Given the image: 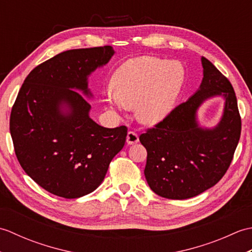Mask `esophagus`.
<instances>
[{"mask_svg":"<svg viewBox=\"0 0 252 252\" xmlns=\"http://www.w3.org/2000/svg\"><path fill=\"white\" fill-rule=\"evenodd\" d=\"M138 141H140V138H138V135L136 134V133L132 132V131L127 133V135H126L127 145H133V144L138 143Z\"/></svg>","mask_w":252,"mask_h":252,"instance_id":"esophagus-1","label":"esophagus"}]
</instances>
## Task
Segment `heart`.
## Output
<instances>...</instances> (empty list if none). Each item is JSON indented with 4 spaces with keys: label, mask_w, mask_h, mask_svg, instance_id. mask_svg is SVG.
Returning a JSON list of instances; mask_svg holds the SVG:
<instances>
[{
    "label": "heart",
    "mask_w": 252,
    "mask_h": 252,
    "mask_svg": "<svg viewBox=\"0 0 252 252\" xmlns=\"http://www.w3.org/2000/svg\"><path fill=\"white\" fill-rule=\"evenodd\" d=\"M183 72L174 63L144 56L126 62L112 78V89L105 92L112 109L135 107L138 120L156 125L169 116L179 97Z\"/></svg>",
    "instance_id": "b5f03b06"
}]
</instances>
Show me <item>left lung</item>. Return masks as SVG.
<instances>
[{
  "label": "left lung",
  "mask_w": 252,
  "mask_h": 252,
  "mask_svg": "<svg viewBox=\"0 0 252 252\" xmlns=\"http://www.w3.org/2000/svg\"><path fill=\"white\" fill-rule=\"evenodd\" d=\"M201 65L199 89L140 136L147 151V183L168 199H187L215 186L231 164L240 137L242 121L231 82L207 58L201 57ZM215 97L224 99L221 119L212 128L201 127L197 109Z\"/></svg>",
  "instance_id": "obj_1"
}]
</instances>
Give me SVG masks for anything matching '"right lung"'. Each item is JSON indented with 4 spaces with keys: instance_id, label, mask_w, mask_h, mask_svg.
<instances>
[{
    "instance_id": "add662e5",
    "label": "right lung",
    "mask_w": 252,
    "mask_h": 252,
    "mask_svg": "<svg viewBox=\"0 0 252 252\" xmlns=\"http://www.w3.org/2000/svg\"><path fill=\"white\" fill-rule=\"evenodd\" d=\"M114 54L108 45L63 52L35 67L19 90L9 120L16 156L53 195L73 199L95 190L125 146L126 126L97 125L84 97H93L91 73Z\"/></svg>"
}]
</instances>
